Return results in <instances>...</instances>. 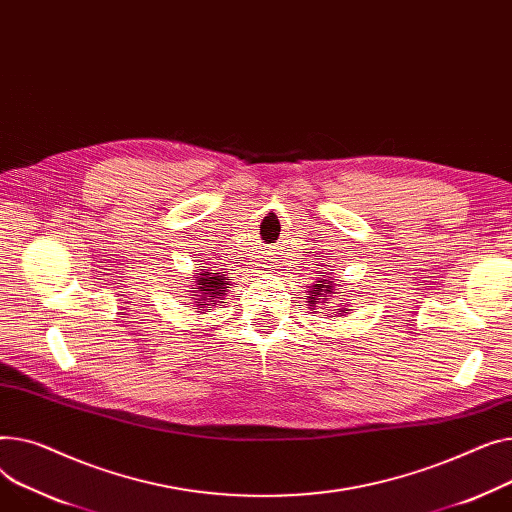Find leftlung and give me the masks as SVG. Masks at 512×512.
Wrapping results in <instances>:
<instances>
[{
    "label": "left lung",
    "mask_w": 512,
    "mask_h": 512,
    "mask_svg": "<svg viewBox=\"0 0 512 512\" xmlns=\"http://www.w3.org/2000/svg\"><path fill=\"white\" fill-rule=\"evenodd\" d=\"M333 281H330V277H328V281L326 279H322V281H316V285H312V289L308 291V304H312V306H318V304H328V299H330V293H335L333 291ZM341 312H345V308L341 310Z\"/></svg>",
    "instance_id": "1"
}]
</instances>
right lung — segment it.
Listing matches in <instances>:
<instances>
[{
  "mask_svg": "<svg viewBox=\"0 0 512 512\" xmlns=\"http://www.w3.org/2000/svg\"><path fill=\"white\" fill-rule=\"evenodd\" d=\"M229 277L221 275V273H202V277H196V293H198V302L196 308H208L210 302L217 304V299H223V295H227V285H229Z\"/></svg>",
  "mask_w": 512,
  "mask_h": 512,
  "instance_id": "obj_1",
  "label": "right lung"
}]
</instances>
